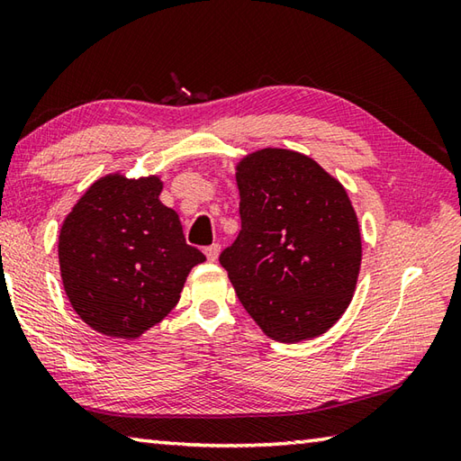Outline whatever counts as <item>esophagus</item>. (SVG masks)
I'll return each mask as SVG.
<instances>
[{"mask_svg":"<svg viewBox=\"0 0 461 461\" xmlns=\"http://www.w3.org/2000/svg\"><path fill=\"white\" fill-rule=\"evenodd\" d=\"M220 249H221L220 243H212V246L203 249V253H205V258H208V261H215L220 256Z\"/></svg>","mask_w":461,"mask_h":461,"instance_id":"1","label":"esophagus"}]
</instances>
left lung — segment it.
I'll return each mask as SVG.
<instances>
[{
	"label": "left lung",
	"mask_w": 461,
	"mask_h": 461,
	"mask_svg": "<svg viewBox=\"0 0 461 461\" xmlns=\"http://www.w3.org/2000/svg\"><path fill=\"white\" fill-rule=\"evenodd\" d=\"M241 230L220 256L240 303L267 337L327 332L357 287L362 243L340 182L305 154L263 149L238 164Z\"/></svg>",
	"instance_id": "obj_1"
}]
</instances>
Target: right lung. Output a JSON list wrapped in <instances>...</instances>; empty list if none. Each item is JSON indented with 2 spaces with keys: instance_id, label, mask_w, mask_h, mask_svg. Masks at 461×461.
<instances>
[{
  "instance_id": "add662e5",
  "label": "right lung",
  "mask_w": 461,
  "mask_h": 461,
  "mask_svg": "<svg viewBox=\"0 0 461 461\" xmlns=\"http://www.w3.org/2000/svg\"><path fill=\"white\" fill-rule=\"evenodd\" d=\"M158 176L109 174L75 203L59 233L68 301L106 337L136 339L176 307L205 256L185 243L178 213L158 200Z\"/></svg>"
}]
</instances>
